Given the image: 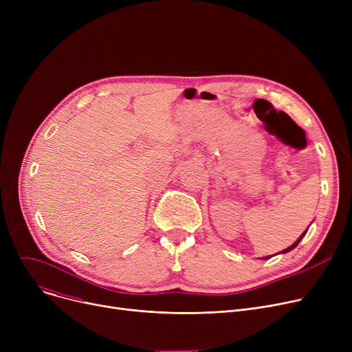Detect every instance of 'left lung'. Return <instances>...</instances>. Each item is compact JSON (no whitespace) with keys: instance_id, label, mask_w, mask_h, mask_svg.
Listing matches in <instances>:
<instances>
[{"instance_id":"obj_1","label":"left lung","mask_w":352,"mask_h":352,"mask_svg":"<svg viewBox=\"0 0 352 352\" xmlns=\"http://www.w3.org/2000/svg\"><path fill=\"white\" fill-rule=\"evenodd\" d=\"M307 231H308V230H307ZM307 231H304V232H302V234H301V236H300V238H298V239H297V241H295V243H294V244H292V245H291V247H288V248H285V250H283V251H281V252H283V254H285V252H289V251H291V250H294V248H295V247H297V245H298V244H300V241H301V239H302V236H304V235H305V234H307ZM268 258H271V256H265V258H264V260H268Z\"/></svg>"}]
</instances>
